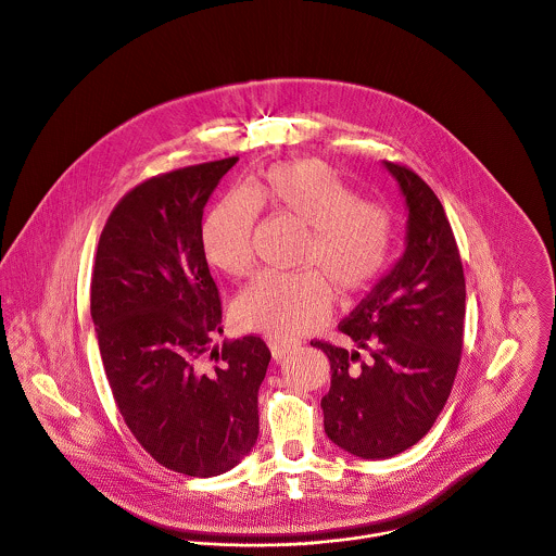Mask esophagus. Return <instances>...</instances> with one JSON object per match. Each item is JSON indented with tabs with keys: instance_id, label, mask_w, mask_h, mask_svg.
<instances>
[{
	"instance_id": "esophagus-1",
	"label": "esophagus",
	"mask_w": 556,
	"mask_h": 556,
	"mask_svg": "<svg viewBox=\"0 0 556 556\" xmlns=\"http://www.w3.org/2000/svg\"><path fill=\"white\" fill-rule=\"evenodd\" d=\"M266 341H268V348H270L275 361L286 358L290 352H294V350L301 345V341L288 339V337H279V334H268Z\"/></svg>"
}]
</instances>
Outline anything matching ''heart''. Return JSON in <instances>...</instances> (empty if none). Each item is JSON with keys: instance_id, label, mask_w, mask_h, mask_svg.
<instances>
[{"instance_id": "1", "label": "heart", "mask_w": 556, "mask_h": 556, "mask_svg": "<svg viewBox=\"0 0 556 556\" xmlns=\"http://www.w3.org/2000/svg\"><path fill=\"white\" fill-rule=\"evenodd\" d=\"M257 208L309 227L301 257V266L309 270L266 273L253 281L233 305V316L244 329L279 337L307 333L329 318L334 286L343 296L363 294L393 260V211L358 200L329 163L299 159L270 165L247 193L225 198L206 217L204 253L229 277H247L255 266Z\"/></svg>"}]
</instances>
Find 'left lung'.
Instances as JSON below:
<instances>
[{
  "mask_svg": "<svg viewBox=\"0 0 556 556\" xmlns=\"http://www.w3.org/2000/svg\"><path fill=\"white\" fill-rule=\"evenodd\" d=\"M406 200V249L339 323L352 348L312 341L331 361L325 432L363 459L419 443L451 393L464 341L466 283L437 193L406 165L384 161Z\"/></svg>",
  "mask_w": 556,
  "mask_h": 556,
  "instance_id": "left-lung-1",
  "label": "left lung"
}]
</instances>
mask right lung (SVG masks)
Returning a JSON list of instances; mask_svg holds the SVG:
<instances>
[{"instance_id":"obj_1","label":"right lung","mask_w":556,"mask_h":556,"mask_svg":"<svg viewBox=\"0 0 556 556\" xmlns=\"http://www.w3.org/2000/svg\"><path fill=\"white\" fill-rule=\"evenodd\" d=\"M238 156L154 176L103 227L92 320L119 415L159 464L189 477L233 468L257 441V391L270 350L223 333L202 247L204 206Z\"/></svg>"}]
</instances>
